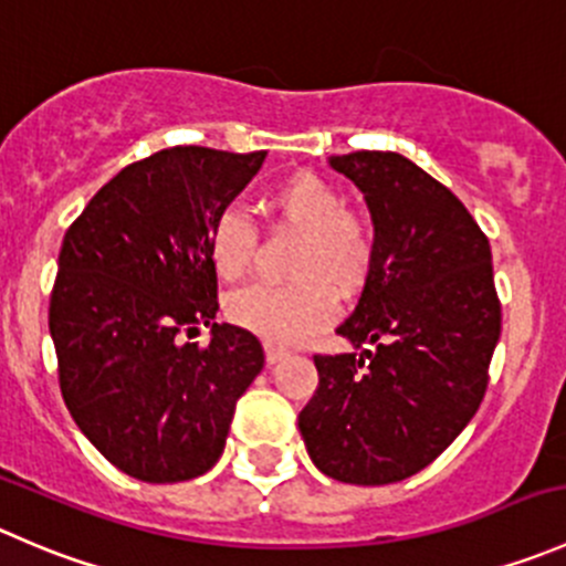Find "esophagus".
Returning a JSON list of instances; mask_svg holds the SVG:
<instances>
[{
	"mask_svg": "<svg viewBox=\"0 0 566 566\" xmlns=\"http://www.w3.org/2000/svg\"><path fill=\"white\" fill-rule=\"evenodd\" d=\"M264 352H266V363H277V360H283L285 355H289V349H285V346H281V344H275V340H266L264 344Z\"/></svg>",
	"mask_w": 566,
	"mask_h": 566,
	"instance_id": "1",
	"label": "esophagus"
}]
</instances>
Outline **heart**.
<instances>
[{"label": "heart", "mask_w": 566, "mask_h": 566, "mask_svg": "<svg viewBox=\"0 0 566 566\" xmlns=\"http://www.w3.org/2000/svg\"><path fill=\"white\" fill-rule=\"evenodd\" d=\"M264 209L277 233L300 237L289 285H250L228 300L233 324L281 344L307 338L338 313V294L357 296L377 264V233L366 217L322 176L296 170L266 192ZM259 255V233L244 211L222 209L209 228V261L217 275L239 283Z\"/></svg>", "instance_id": "obj_1"}]
</instances>
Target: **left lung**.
<instances>
[{
    "instance_id": "obj_1",
    "label": "left lung",
    "mask_w": 566,
    "mask_h": 566,
    "mask_svg": "<svg viewBox=\"0 0 566 566\" xmlns=\"http://www.w3.org/2000/svg\"><path fill=\"white\" fill-rule=\"evenodd\" d=\"M329 167L366 198L377 264L338 327L366 349L313 355L318 388L300 432L329 479L394 484L438 460L484 399L501 335L490 242L462 200L401 154L355 150Z\"/></svg>"
}]
</instances>
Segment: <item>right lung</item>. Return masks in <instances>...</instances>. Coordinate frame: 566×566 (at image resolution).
<instances>
[{"label": "right lung", "instance_id": "right-lung-1", "mask_svg": "<svg viewBox=\"0 0 566 566\" xmlns=\"http://www.w3.org/2000/svg\"><path fill=\"white\" fill-rule=\"evenodd\" d=\"M266 150L176 145L123 167L65 231L49 300L60 390L76 427L150 484L206 473L264 368L250 329L217 324L209 228ZM200 323L206 347L182 340Z\"/></svg>", "mask_w": 566, "mask_h": 566}]
</instances>
